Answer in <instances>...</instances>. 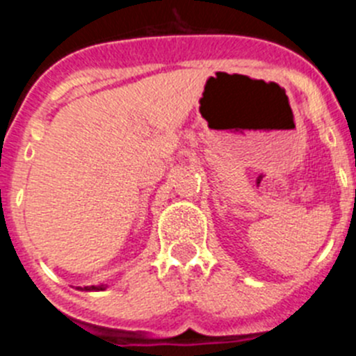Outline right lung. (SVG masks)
Wrapping results in <instances>:
<instances>
[{"mask_svg":"<svg viewBox=\"0 0 356 356\" xmlns=\"http://www.w3.org/2000/svg\"><path fill=\"white\" fill-rule=\"evenodd\" d=\"M103 289H105L103 285H99V287H94L92 285V287H85V291H103Z\"/></svg>","mask_w":356,"mask_h":356,"instance_id":"add662e5","label":"right lung"}]
</instances>
